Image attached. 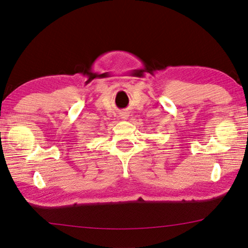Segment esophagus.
<instances>
[{"mask_svg": "<svg viewBox=\"0 0 248 248\" xmlns=\"http://www.w3.org/2000/svg\"><path fill=\"white\" fill-rule=\"evenodd\" d=\"M129 117V112L128 111H121L120 112V118L124 119V120H127Z\"/></svg>", "mask_w": 248, "mask_h": 248, "instance_id": "1", "label": "esophagus"}]
</instances>
